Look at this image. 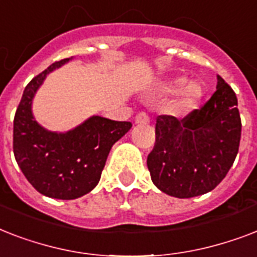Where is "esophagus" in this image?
I'll return each mask as SVG.
<instances>
[{"label":"esophagus","mask_w":257,"mask_h":257,"mask_svg":"<svg viewBox=\"0 0 257 257\" xmlns=\"http://www.w3.org/2000/svg\"><path fill=\"white\" fill-rule=\"evenodd\" d=\"M135 121H136V124H148L149 116L145 112L137 113V116H136V118H135Z\"/></svg>","instance_id":"esophagus-1"}]
</instances>
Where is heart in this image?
Instances as JSON below:
<instances>
[{
  "label": "heart",
  "instance_id": "b5f03b06",
  "mask_svg": "<svg viewBox=\"0 0 257 257\" xmlns=\"http://www.w3.org/2000/svg\"><path fill=\"white\" fill-rule=\"evenodd\" d=\"M185 82H187V80L184 77L171 78V80L161 82L159 85V90L164 94H173V93L179 92V89L185 85ZM201 94H203V90H201L199 84H195V82L188 84L180 91L179 96L176 98L175 110L179 113L189 112L191 109H193L197 105Z\"/></svg>",
  "mask_w": 257,
  "mask_h": 257
}]
</instances>
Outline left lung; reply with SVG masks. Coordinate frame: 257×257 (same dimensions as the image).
Here are the masks:
<instances>
[{"mask_svg":"<svg viewBox=\"0 0 257 257\" xmlns=\"http://www.w3.org/2000/svg\"><path fill=\"white\" fill-rule=\"evenodd\" d=\"M241 118L233 89L217 77L216 92L183 118L160 114L147 165L153 184L173 197L189 199L215 189L239 152Z\"/></svg>","mask_w":257,"mask_h":257,"instance_id":"obj_1","label":"left lung"}]
</instances>
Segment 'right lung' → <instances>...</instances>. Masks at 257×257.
<instances>
[{
    "label": "right lung",
    "mask_w": 257,
    "mask_h": 257,
    "mask_svg": "<svg viewBox=\"0 0 257 257\" xmlns=\"http://www.w3.org/2000/svg\"><path fill=\"white\" fill-rule=\"evenodd\" d=\"M69 58L57 61L26 85L13 121V152L18 167L40 193L72 200L90 192L100 181L112 145L132 124L93 116L68 133L49 132L32 114L38 86Z\"/></svg>",
    "instance_id": "obj_1"
}]
</instances>
